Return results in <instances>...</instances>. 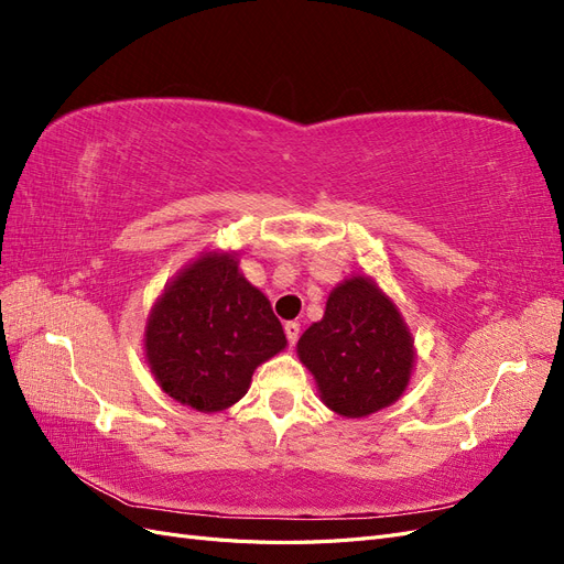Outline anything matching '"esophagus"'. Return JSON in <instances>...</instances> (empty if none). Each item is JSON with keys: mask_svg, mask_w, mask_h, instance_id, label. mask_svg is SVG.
Returning <instances> with one entry per match:
<instances>
[{"mask_svg": "<svg viewBox=\"0 0 564 564\" xmlns=\"http://www.w3.org/2000/svg\"><path fill=\"white\" fill-rule=\"evenodd\" d=\"M284 334H286V340H289V346H296V340H299V334H301V324L299 322H286L284 324Z\"/></svg>", "mask_w": 564, "mask_h": 564, "instance_id": "esophagus-1", "label": "esophagus"}]
</instances>
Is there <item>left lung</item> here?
<instances>
[{
  "label": "left lung",
  "mask_w": 564,
  "mask_h": 564,
  "mask_svg": "<svg viewBox=\"0 0 564 564\" xmlns=\"http://www.w3.org/2000/svg\"><path fill=\"white\" fill-rule=\"evenodd\" d=\"M319 400L346 419L395 404L412 379L416 348L400 308L369 275L338 282L296 344Z\"/></svg>",
  "instance_id": "8db88e82"
}]
</instances>
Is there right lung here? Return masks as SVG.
Listing matches in <instances>:
<instances>
[{"mask_svg":"<svg viewBox=\"0 0 564 564\" xmlns=\"http://www.w3.org/2000/svg\"><path fill=\"white\" fill-rule=\"evenodd\" d=\"M145 362L169 398L202 414L240 402L259 365L286 348L268 296L237 251H202L158 296L145 322Z\"/></svg>","mask_w":564,"mask_h":564,"instance_id":"1","label":"right lung"}]
</instances>
